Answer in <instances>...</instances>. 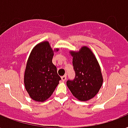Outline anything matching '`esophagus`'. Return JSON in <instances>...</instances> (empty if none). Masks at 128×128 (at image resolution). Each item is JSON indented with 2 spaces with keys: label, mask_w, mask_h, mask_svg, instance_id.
Returning <instances> with one entry per match:
<instances>
[{
  "label": "esophagus",
  "mask_w": 128,
  "mask_h": 128,
  "mask_svg": "<svg viewBox=\"0 0 128 128\" xmlns=\"http://www.w3.org/2000/svg\"><path fill=\"white\" fill-rule=\"evenodd\" d=\"M61 80H62L63 82H65V80H67V75H63V76H62L61 77Z\"/></svg>",
  "instance_id": "34e87169"
}]
</instances>
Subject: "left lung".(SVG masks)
<instances>
[{
  "instance_id": "left-lung-1",
  "label": "left lung",
  "mask_w": 128,
  "mask_h": 128,
  "mask_svg": "<svg viewBox=\"0 0 128 128\" xmlns=\"http://www.w3.org/2000/svg\"><path fill=\"white\" fill-rule=\"evenodd\" d=\"M73 57L75 79L68 80L67 86L78 100L86 102L94 98L103 84L101 69L91 49L84 46L79 51H70Z\"/></svg>"
}]
</instances>
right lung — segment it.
Wrapping results in <instances>:
<instances>
[{
	"mask_svg": "<svg viewBox=\"0 0 128 128\" xmlns=\"http://www.w3.org/2000/svg\"><path fill=\"white\" fill-rule=\"evenodd\" d=\"M56 48L54 50H58ZM54 51L48 41L34 46L26 63L24 84L31 99L42 102L50 97L61 80L52 63Z\"/></svg>",
	"mask_w": 128,
	"mask_h": 128,
	"instance_id": "obj_1",
	"label": "right lung"
}]
</instances>
